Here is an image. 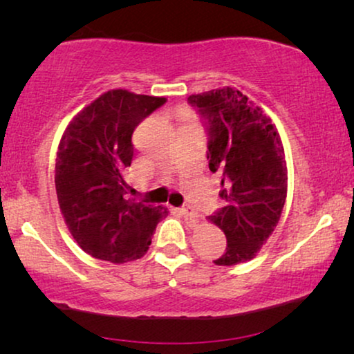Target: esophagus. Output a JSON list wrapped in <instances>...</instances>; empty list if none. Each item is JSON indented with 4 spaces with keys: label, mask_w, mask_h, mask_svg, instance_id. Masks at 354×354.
Returning <instances> with one entry per match:
<instances>
[{
    "label": "esophagus",
    "mask_w": 354,
    "mask_h": 354,
    "mask_svg": "<svg viewBox=\"0 0 354 354\" xmlns=\"http://www.w3.org/2000/svg\"><path fill=\"white\" fill-rule=\"evenodd\" d=\"M180 212H182V216L185 217V219H193V221H195L196 217H198L196 211L193 209L192 206H188V205H187V206H183V207H180Z\"/></svg>",
    "instance_id": "34e87169"
}]
</instances>
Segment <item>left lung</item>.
I'll return each mask as SVG.
<instances>
[{
    "label": "left lung",
    "instance_id": "obj_1",
    "mask_svg": "<svg viewBox=\"0 0 354 354\" xmlns=\"http://www.w3.org/2000/svg\"><path fill=\"white\" fill-rule=\"evenodd\" d=\"M206 122L209 171L221 172L224 207L207 217L225 234L217 266L253 259L282 214L287 162L282 140L261 108L241 91L224 86L188 96Z\"/></svg>",
    "mask_w": 354,
    "mask_h": 354
}]
</instances>
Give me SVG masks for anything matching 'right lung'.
Listing matches in <instances>:
<instances>
[{
  "instance_id": "right-lung-1",
  "label": "right lung",
  "mask_w": 354,
  "mask_h": 354,
  "mask_svg": "<svg viewBox=\"0 0 354 354\" xmlns=\"http://www.w3.org/2000/svg\"><path fill=\"white\" fill-rule=\"evenodd\" d=\"M166 98L109 90L67 125L56 158V193L77 243L96 259L122 264L151 245L167 207L135 203L125 182L137 125Z\"/></svg>"
}]
</instances>
